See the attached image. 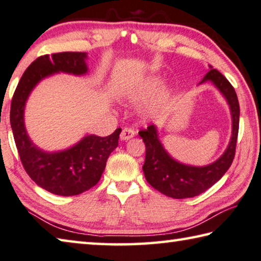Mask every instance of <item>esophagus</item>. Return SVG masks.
Listing matches in <instances>:
<instances>
[{"label": "esophagus", "mask_w": 261, "mask_h": 261, "mask_svg": "<svg viewBox=\"0 0 261 261\" xmlns=\"http://www.w3.org/2000/svg\"><path fill=\"white\" fill-rule=\"evenodd\" d=\"M135 135V132L132 129V128H123L121 130V134H120V139L122 141H127L132 138H134Z\"/></svg>", "instance_id": "obj_1"}]
</instances>
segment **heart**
I'll return each instance as SVG.
<instances>
[{
	"label": "heart",
	"mask_w": 261,
	"mask_h": 261,
	"mask_svg": "<svg viewBox=\"0 0 261 261\" xmlns=\"http://www.w3.org/2000/svg\"><path fill=\"white\" fill-rule=\"evenodd\" d=\"M162 84H163L162 77L156 76V75L148 76L147 79H144L142 82H141L135 89L129 91L128 97L133 100V102H143V100L150 98L152 95L156 94L158 89L161 88ZM170 97H171V90L163 89L161 93L158 94L157 98L154 99L151 109L154 112L161 111V110L164 108V105L166 104L167 100L170 99Z\"/></svg>",
	"instance_id": "1"
}]
</instances>
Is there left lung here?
<instances>
[{"label": "left lung", "instance_id": "1", "mask_svg": "<svg viewBox=\"0 0 261 261\" xmlns=\"http://www.w3.org/2000/svg\"><path fill=\"white\" fill-rule=\"evenodd\" d=\"M211 81L226 98L231 114V138L225 152L216 162L205 166H193L175 161L158 138L154 125L140 130L139 135L145 144V162L143 173L149 185L168 197L182 199L200 195L218 182L230 167L235 157V149L239 135L240 104L234 87L216 68L210 65V71L203 80Z\"/></svg>", "mask_w": 261, "mask_h": 261}]
</instances>
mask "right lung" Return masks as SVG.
Wrapping results in <instances>:
<instances>
[{"label":"right lung","mask_w":261,"mask_h":261,"mask_svg":"<svg viewBox=\"0 0 261 261\" xmlns=\"http://www.w3.org/2000/svg\"><path fill=\"white\" fill-rule=\"evenodd\" d=\"M86 53H58L36 58L20 77L10 109V123L22 166L41 188L59 196H74L99 181L107 161L118 147L121 128L100 138L87 135L73 147L56 152L41 150L32 142L24 121L25 105L32 90L55 73L84 75L88 72Z\"/></svg>","instance_id":"1"}]
</instances>
